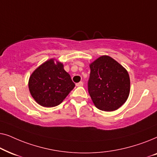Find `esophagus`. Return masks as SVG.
<instances>
[{
	"instance_id": "esophagus-1",
	"label": "esophagus",
	"mask_w": 157,
	"mask_h": 157,
	"mask_svg": "<svg viewBox=\"0 0 157 157\" xmlns=\"http://www.w3.org/2000/svg\"><path fill=\"white\" fill-rule=\"evenodd\" d=\"M76 85V86H83V83L82 82V81H80L79 83H77Z\"/></svg>"
}]
</instances>
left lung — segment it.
<instances>
[{
  "mask_svg": "<svg viewBox=\"0 0 157 157\" xmlns=\"http://www.w3.org/2000/svg\"><path fill=\"white\" fill-rule=\"evenodd\" d=\"M88 91L96 107L112 111L121 107L129 95L130 78L123 66L108 56L90 64Z\"/></svg>",
  "mask_w": 157,
  "mask_h": 157,
  "instance_id": "8db88e82",
  "label": "left lung"
}]
</instances>
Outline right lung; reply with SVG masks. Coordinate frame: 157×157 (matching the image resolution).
<instances>
[{
  "label": "right lung",
  "mask_w": 157,
  "mask_h": 157,
  "mask_svg": "<svg viewBox=\"0 0 157 157\" xmlns=\"http://www.w3.org/2000/svg\"><path fill=\"white\" fill-rule=\"evenodd\" d=\"M75 83L60 62L50 59L40 65L30 76L29 91L36 102L44 107H53L63 101Z\"/></svg>",
  "instance_id": "1"
}]
</instances>
